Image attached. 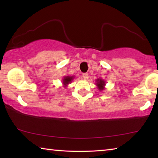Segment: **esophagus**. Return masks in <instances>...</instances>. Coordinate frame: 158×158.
Listing matches in <instances>:
<instances>
[{
    "label": "esophagus",
    "mask_w": 158,
    "mask_h": 158,
    "mask_svg": "<svg viewBox=\"0 0 158 158\" xmlns=\"http://www.w3.org/2000/svg\"><path fill=\"white\" fill-rule=\"evenodd\" d=\"M82 77L83 78H84V79H87L88 78H89V74L88 73H84L82 74Z\"/></svg>",
    "instance_id": "1"
}]
</instances>
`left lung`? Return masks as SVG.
Instances as JSON below:
<instances>
[{"label": "left lung", "instance_id": "left-lung-1", "mask_svg": "<svg viewBox=\"0 0 158 158\" xmlns=\"http://www.w3.org/2000/svg\"><path fill=\"white\" fill-rule=\"evenodd\" d=\"M95 85H97L98 89L100 90V91H102L104 89H105V85H106V82L104 79L99 78L98 79H96V83Z\"/></svg>", "mask_w": 158, "mask_h": 158}]
</instances>
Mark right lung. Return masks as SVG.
Listing matches in <instances>:
<instances>
[{
	"instance_id": "obj_1",
	"label": "right lung",
	"mask_w": 158,
	"mask_h": 158,
	"mask_svg": "<svg viewBox=\"0 0 158 158\" xmlns=\"http://www.w3.org/2000/svg\"><path fill=\"white\" fill-rule=\"evenodd\" d=\"M74 78V76H65L62 79L63 87L66 88L67 86H68V85L69 84H70V83L73 81Z\"/></svg>"
}]
</instances>
